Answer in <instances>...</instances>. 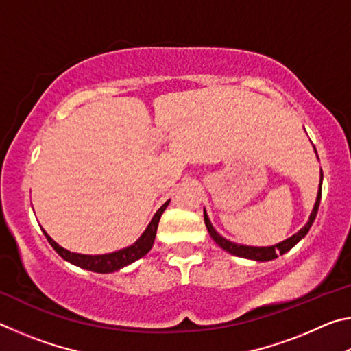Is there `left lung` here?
I'll return each instance as SVG.
<instances>
[{"mask_svg": "<svg viewBox=\"0 0 351 351\" xmlns=\"http://www.w3.org/2000/svg\"><path fill=\"white\" fill-rule=\"evenodd\" d=\"M314 150H316V148H314ZM320 197H322V170H320V186H319L316 204H314V209L311 212V215H310V218H308V223L299 230V232L294 234L293 237H289V239H287V240L282 241V243H277V245H274V246H265V247L245 246V245H237V243L226 240L224 237L219 235L217 230L213 229L210 219H209V217H207L206 209H204V223H206V228H207V230H209V234H210V237L213 239V241H215L219 247L224 249L226 252L237 255V257L249 258V260L269 261V260L277 258L278 255H283L285 252H288L289 249H293L297 245V243H299L308 234V230H310L313 221H314V219H316L317 210H319Z\"/></svg>", "mask_w": 351, "mask_h": 351, "instance_id": "obj_1", "label": "left lung"}]
</instances>
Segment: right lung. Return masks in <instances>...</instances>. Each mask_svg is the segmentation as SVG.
<instances>
[{
  "mask_svg": "<svg viewBox=\"0 0 351 351\" xmlns=\"http://www.w3.org/2000/svg\"><path fill=\"white\" fill-rule=\"evenodd\" d=\"M169 203H170V199L165 201V203L159 207L158 212L154 213V217L152 218L150 224L147 226V229L144 230V234L139 237L138 241L133 243L132 246L123 247V249H121V251H116L111 254L85 255V254L69 252L68 249L58 246L57 243L46 234L45 229H43V234L47 239V241H49V245L56 249V252L60 255L62 258L69 261V263L79 266V268H82V269L99 272V274H108V272H114V271H119L121 268H123V266H128L130 263H133V261L139 260L141 257H144V255L150 251L153 243H154V237H156L159 219H161V215L164 213V210L167 209Z\"/></svg>",
  "mask_w": 351,
  "mask_h": 351,
  "instance_id": "right-lung-1",
  "label": "right lung"
}]
</instances>
